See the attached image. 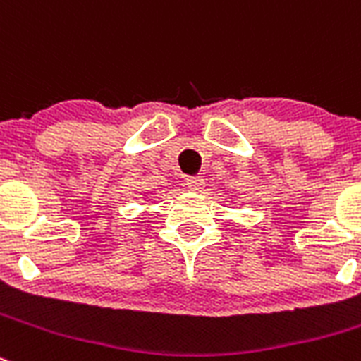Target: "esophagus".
Returning a JSON list of instances; mask_svg holds the SVG:
<instances>
[{"mask_svg": "<svg viewBox=\"0 0 361 361\" xmlns=\"http://www.w3.org/2000/svg\"><path fill=\"white\" fill-rule=\"evenodd\" d=\"M187 185H188V188H190V190L200 192V190H203V188H204V180H203V178H200V176H190L187 180Z\"/></svg>", "mask_w": 361, "mask_h": 361, "instance_id": "1", "label": "esophagus"}]
</instances>
